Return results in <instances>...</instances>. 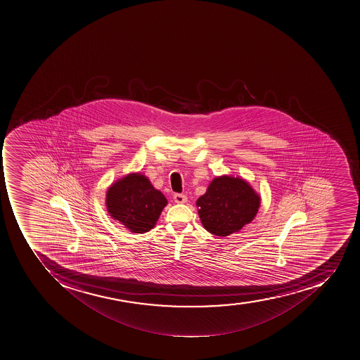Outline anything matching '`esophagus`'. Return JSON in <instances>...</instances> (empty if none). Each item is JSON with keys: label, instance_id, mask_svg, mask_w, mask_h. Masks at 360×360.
Here are the masks:
<instances>
[{"label": "esophagus", "instance_id": "esophagus-1", "mask_svg": "<svg viewBox=\"0 0 360 360\" xmlns=\"http://www.w3.org/2000/svg\"><path fill=\"white\" fill-rule=\"evenodd\" d=\"M174 201H175L176 203H185L188 201V196L181 193L174 194Z\"/></svg>", "mask_w": 360, "mask_h": 360}]
</instances>
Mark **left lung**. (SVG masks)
<instances>
[{
	"label": "left lung",
	"mask_w": 360,
	"mask_h": 360,
	"mask_svg": "<svg viewBox=\"0 0 360 360\" xmlns=\"http://www.w3.org/2000/svg\"><path fill=\"white\" fill-rule=\"evenodd\" d=\"M196 205L203 227L211 234L227 236L252 221L260 198L243 179L221 176L211 181Z\"/></svg>",
	"instance_id": "1"
}]
</instances>
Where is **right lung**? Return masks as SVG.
I'll return each mask as SVG.
<instances>
[{"label": "right lung", "instance_id": "right-lung-1", "mask_svg": "<svg viewBox=\"0 0 360 360\" xmlns=\"http://www.w3.org/2000/svg\"><path fill=\"white\" fill-rule=\"evenodd\" d=\"M167 199L146 176L129 174L111 185L107 192V209L131 232L142 234L153 229Z\"/></svg>", "mask_w": 360, "mask_h": 360}]
</instances>
